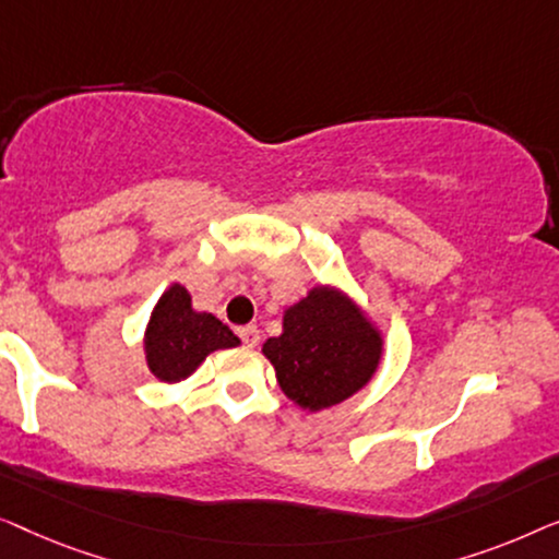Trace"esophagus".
I'll use <instances>...</instances> for the list:
<instances>
[{
    "label": "esophagus",
    "instance_id": "34e87169",
    "mask_svg": "<svg viewBox=\"0 0 559 559\" xmlns=\"http://www.w3.org/2000/svg\"><path fill=\"white\" fill-rule=\"evenodd\" d=\"M238 334H240V340H242V344H246V347H255V344L261 342V332H258L255 324L240 326Z\"/></svg>",
    "mask_w": 559,
    "mask_h": 559
}]
</instances>
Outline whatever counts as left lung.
<instances>
[{
    "instance_id": "8db88e82",
    "label": "left lung",
    "mask_w": 559,
    "mask_h": 559,
    "mask_svg": "<svg viewBox=\"0 0 559 559\" xmlns=\"http://www.w3.org/2000/svg\"><path fill=\"white\" fill-rule=\"evenodd\" d=\"M278 388L306 413H321L365 390L384 355V332L347 290L317 283L283 311L278 336L263 342Z\"/></svg>"
}]
</instances>
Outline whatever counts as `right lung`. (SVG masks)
Listing matches in <instances>:
<instances>
[{
    "mask_svg": "<svg viewBox=\"0 0 559 559\" xmlns=\"http://www.w3.org/2000/svg\"><path fill=\"white\" fill-rule=\"evenodd\" d=\"M238 344L240 340L230 326L207 311L194 309L192 294L177 281L154 304L141 340L148 372L167 384L192 377L212 352L233 349Z\"/></svg>",
    "mask_w": 559,
    "mask_h": 559,
    "instance_id": "1",
    "label": "right lung"
}]
</instances>
